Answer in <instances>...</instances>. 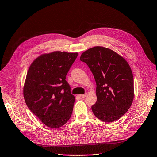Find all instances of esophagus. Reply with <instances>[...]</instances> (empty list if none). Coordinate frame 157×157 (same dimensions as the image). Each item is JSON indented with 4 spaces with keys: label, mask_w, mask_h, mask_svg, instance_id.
Segmentation results:
<instances>
[{
    "label": "esophagus",
    "mask_w": 157,
    "mask_h": 157,
    "mask_svg": "<svg viewBox=\"0 0 157 157\" xmlns=\"http://www.w3.org/2000/svg\"><path fill=\"white\" fill-rule=\"evenodd\" d=\"M87 96V94H81V95H79V96L81 98H84L86 96Z\"/></svg>",
    "instance_id": "34e87169"
}]
</instances>
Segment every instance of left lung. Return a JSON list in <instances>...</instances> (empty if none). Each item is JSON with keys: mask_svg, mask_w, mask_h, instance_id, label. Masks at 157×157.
I'll list each match as a JSON object with an SVG mask.
<instances>
[{"mask_svg": "<svg viewBox=\"0 0 157 157\" xmlns=\"http://www.w3.org/2000/svg\"><path fill=\"white\" fill-rule=\"evenodd\" d=\"M96 82L97 101L91 107L99 119L112 122L120 119L133 102V78L127 61L110 49L95 47L82 53Z\"/></svg>", "mask_w": 157, "mask_h": 157, "instance_id": "left-lung-1", "label": "left lung"}]
</instances>
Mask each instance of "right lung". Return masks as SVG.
Masks as SVG:
<instances>
[{"label": "right lung", "mask_w": 157, "mask_h": 157, "mask_svg": "<svg viewBox=\"0 0 157 157\" xmlns=\"http://www.w3.org/2000/svg\"><path fill=\"white\" fill-rule=\"evenodd\" d=\"M78 55L59 51L43 54L33 61L27 72L24 86L25 103L50 128L61 127L71 116L75 98L65 79Z\"/></svg>", "instance_id": "add662e5"}]
</instances>
